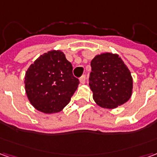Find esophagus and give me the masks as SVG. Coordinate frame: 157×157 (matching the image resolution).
Wrapping results in <instances>:
<instances>
[{"mask_svg":"<svg viewBox=\"0 0 157 157\" xmlns=\"http://www.w3.org/2000/svg\"><path fill=\"white\" fill-rule=\"evenodd\" d=\"M79 80H80V83H81V84H84L86 82V76L85 75H82V77L79 79Z\"/></svg>","mask_w":157,"mask_h":157,"instance_id":"1","label":"esophagus"}]
</instances>
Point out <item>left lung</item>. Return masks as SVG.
I'll use <instances>...</instances> for the list:
<instances>
[{"label": "left lung", "instance_id": "obj_1", "mask_svg": "<svg viewBox=\"0 0 157 157\" xmlns=\"http://www.w3.org/2000/svg\"><path fill=\"white\" fill-rule=\"evenodd\" d=\"M91 66L89 86L99 107L113 109L128 101L133 92V78L119 55L109 52L96 55Z\"/></svg>", "mask_w": 157, "mask_h": 157}]
</instances>
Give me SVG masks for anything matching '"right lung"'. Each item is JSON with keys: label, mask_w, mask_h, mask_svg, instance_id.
<instances>
[{"label": "right lung", "mask_w": 157, "mask_h": 157, "mask_svg": "<svg viewBox=\"0 0 157 157\" xmlns=\"http://www.w3.org/2000/svg\"><path fill=\"white\" fill-rule=\"evenodd\" d=\"M27 97L33 107L44 113L60 112L78 87L72 65L60 50L40 55L30 65L24 78Z\"/></svg>", "instance_id": "obj_1"}]
</instances>
